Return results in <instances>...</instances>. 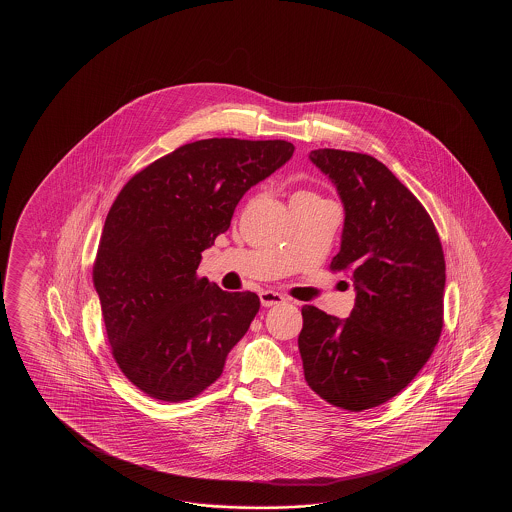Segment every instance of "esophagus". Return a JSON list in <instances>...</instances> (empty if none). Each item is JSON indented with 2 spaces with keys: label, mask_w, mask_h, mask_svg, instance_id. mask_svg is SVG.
<instances>
[{
  "label": "esophagus",
  "mask_w": 512,
  "mask_h": 512,
  "mask_svg": "<svg viewBox=\"0 0 512 512\" xmlns=\"http://www.w3.org/2000/svg\"><path fill=\"white\" fill-rule=\"evenodd\" d=\"M285 296L276 291H261L260 302L263 307H272V305L285 304Z\"/></svg>",
  "instance_id": "esophagus-1"
}]
</instances>
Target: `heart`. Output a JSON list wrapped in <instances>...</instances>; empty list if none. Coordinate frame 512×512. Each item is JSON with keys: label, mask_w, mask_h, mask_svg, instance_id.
<instances>
[{"label": "heart", "mask_w": 512, "mask_h": 512, "mask_svg": "<svg viewBox=\"0 0 512 512\" xmlns=\"http://www.w3.org/2000/svg\"><path fill=\"white\" fill-rule=\"evenodd\" d=\"M293 199H320V197L316 196V194H313V192L302 190V192H296Z\"/></svg>", "instance_id": "1"}]
</instances>
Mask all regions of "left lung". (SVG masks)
<instances>
[{
	"label": "left lung",
	"mask_w": 512,
	"mask_h": 512,
	"mask_svg": "<svg viewBox=\"0 0 512 512\" xmlns=\"http://www.w3.org/2000/svg\"><path fill=\"white\" fill-rule=\"evenodd\" d=\"M309 159L337 186L346 219L333 272L357 291L346 320L304 305L298 349L313 392L349 412L404 390L443 329L445 254L419 199L368 153L320 148Z\"/></svg>",
	"instance_id": "8db88e82"
}]
</instances>
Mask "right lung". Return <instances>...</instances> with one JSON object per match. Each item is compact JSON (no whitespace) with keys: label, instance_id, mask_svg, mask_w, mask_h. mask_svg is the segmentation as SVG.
I'll return each mask as SVG.
<instances>
[{"label":"right lung","instance_id":"add662e5","mask_svg":"<svg viewBox=\"0 0 512 512\" xmlns=\"http://www.w3.org/2000/svg\"><path fill=\"white\" fill-rule=\"evenodd\" d=\"M287 141L203 139L179 146L122 186L109 208L93 285L111 355L148 397L179 403L223 373L260 298L197 276L243 194L293 157Z\"/></svg>","mask_w":512,"mask_h":512}]
</instances>
